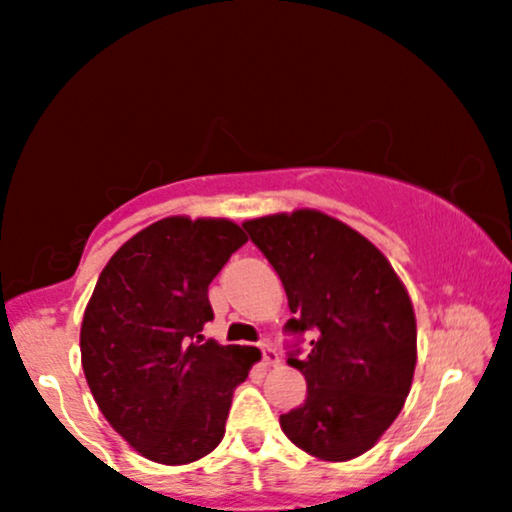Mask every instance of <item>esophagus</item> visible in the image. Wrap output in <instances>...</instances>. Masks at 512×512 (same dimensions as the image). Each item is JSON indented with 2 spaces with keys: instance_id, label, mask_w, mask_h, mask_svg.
I'll return each mask as SVG.
<instances>
[{
  "instance_id": "1",
  "label": "esophagus",
  "mask_w": 512,
  "mask_h": 512,
  "mask_svg": "<svg viewBox=\"0 0 512 512\" xmlns=\"http://www.w3.org/2000/svg\"><path fill=\"white\" fill-rule=\"evenodd\" d=\"M278 360H281V356H278V351L274 349V346H262V363L271 367V365H278Z\"/></svg>"
}]
</instances>
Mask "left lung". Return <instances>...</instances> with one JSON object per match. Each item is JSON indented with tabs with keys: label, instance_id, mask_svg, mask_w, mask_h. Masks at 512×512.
<instances>
[{
	"label": "left lung",
	"instance_id": "left-lung-1",
	"mask_svg": "<svg viewBox=\"0 0 512 512\" xmlns=\"http://www.w3.org/2000/svg\"><path fill=\"white\" fill-rule=\"evenodd\" d=\"M281 278L295 313L288 363L306 379V400L281 414L299 449L325 461L367 452L393 424L417 365V320L405 285L358 231L318 210L243 224ZM309 331L310 351L299 341Z\"/></svg>",
	"mask_w": 512,
	"mask_h": 512
}]
</instances>
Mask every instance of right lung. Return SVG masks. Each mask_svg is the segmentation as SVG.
<instances>
[{
	"label": "right lung",
	"mask_w": 512,
	"mask_h": 512,
	"mask_svg": "<svg viewBox=\"0 0 512 512\" xmlns=\"http://www.w3.org/2000/svg\"><path fill=\"white\" fill-rule=\"evenodd\" d=\"M248 241L229 220L166 217L114 252L81 323V365L109 426L180 466L224 438L231 395L260 351L203 342L208 285Z\"/></svg>",
	"instance_id": "right-lung-1"
}]
</instances>
